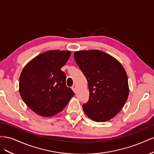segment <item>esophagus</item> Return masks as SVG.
<instances>
[{"mask_svg":"<svg viewBox=\"0 0 154 154\" xmlns=\"http://www.w3.org/2000/svg\"><path fill=\"white\" fill-rule=\"evenodd\" d=\"M71 88H72V90L76 93V85H72V87H71Z\"/></svg>","mask_w":154,"mask_h":154,"instance_id":"1","label":"esophagus"}]
</instances>
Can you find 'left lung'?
I'll return each instance as SVG.
<instances>
[{
    "label": "left lung",
    "mask_w": 154,
    "mask_h": 154,
    "mask_svg": "<svg viewBox=\"0 0 154 154\" xmlns=\"http://www.w3.org/2000/svg\"><path fill=\"white\" fill-rule=\"evenodd\" d=\"M74 58L88 82L89 98L82 106L85 114L96 122L115 117L129 94L127 74L122 65L100 50L76 51Z\"/></svg>",
    "instance_id": "left-lung-1"
}]
</instances>
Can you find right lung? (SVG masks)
Wrapping results in <instances>:
<instances>
[{
  "mask_svg": "<svg viewBox=\"0 0 154 154\" xmlns=\"http://www.w3.org/2000/svg\"><path fill=\"white\" fill-rule=\"evenodd\" d=\"M70 56V51H46L32 59L22 71L20 96L38 115L51 117L59 113L74 95L66 86V74L61 71Z\"/></svg>",
  "mask_w": 154,
  "mask_h": 154,
  "instance_id": "right-lung-1",
  "label": "right lung"
}]
</instances>
